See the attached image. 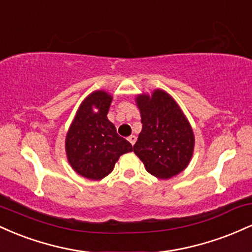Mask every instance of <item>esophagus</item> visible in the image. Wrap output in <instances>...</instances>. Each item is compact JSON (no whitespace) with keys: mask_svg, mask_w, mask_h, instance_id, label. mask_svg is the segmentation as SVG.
Wrapping results in <instances>:
<instances>
[{"mask_svg":"<svg viewBox=\"0 0 252 252\" xmlns=\"http://www.w3.org/2000/svg\"><path fill=\"white\" fill-rule=\"evenodd\" d=\"M128 141L132 144V146H134L135 142H136V136L135 135H130L128 137Z\"/></svg>","mask_w":252,"mask_h":252,"instance_id":"34e87169","label":"esophagus"}]
</instances>
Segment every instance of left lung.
Wrapping results in <instances>:
<instances>
[{
    "mask_svg": "<svg viewBox=\"0 0 252 252\" xmlns=\"http://www.w3.org/2000/svg\"><path fill=\"white\" fill-rule=\"evenodd\" d=\"M142 131L134 144V153L147 172L158 179H169L189 164L194 148V135L189 121L175 100L162 90L152 97L138 96Z\"/></svg>",
    "mask_w": 252,
    "mask_h": 252,
    "instance_id": "obj_1",
    "label": "left lung"
}]
</instances>
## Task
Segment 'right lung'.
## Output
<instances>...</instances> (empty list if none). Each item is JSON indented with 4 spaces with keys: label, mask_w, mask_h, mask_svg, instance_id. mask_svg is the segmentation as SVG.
Masks as SVG:
<instances>
[{
    "label": "right lung",
    "mask_w": 252,
    "mask_h": 252,
    "mask_svg": "<svg viewBox=\"0 0 252 252\" xmlns=\"http://www.w3.org/2000/svg\"><path fill=\"white\" fill-rule=\"evenodd\" d=\"M111 100L112 97L104 91L90 94L80 105L66 136L68 162L78 174L91 180L105 178L121 155L132 152L130 142L117 134L106 117Z\"/></svg>",
    "instance_id": "add662e5"
}]
</instances>
